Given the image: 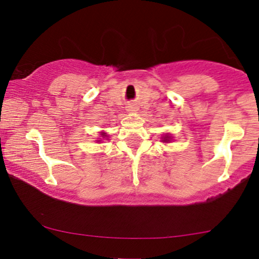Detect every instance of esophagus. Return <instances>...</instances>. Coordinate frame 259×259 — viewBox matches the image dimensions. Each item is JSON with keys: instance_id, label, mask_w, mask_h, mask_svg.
<instances>
[{"instance_id": "1", "label": "esophagus", "mask_w": 259, "mask_h": 259, "mask_svg": "<svg viewBox=\"0 0 259 259\" xmlns=\"http://www.w3.org/2000/svg\"><path fill=\"white\" fill-rule=\"evenodd\" d=\"M130 108H132V109H133V106H130ZM130 111H133V110H130Z\"/></svg>"}]
</instances>
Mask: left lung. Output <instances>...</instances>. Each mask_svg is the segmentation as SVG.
<instances>
[{"mask_svg": "<svg viewBox=\"0 0 259 259\" xmlns=\"http://www.w3.org/2000/svg\"><path fill=\"white\" fill-rule=\"evenodd\" d=\"M162 139H163V140H162V142H169L170 136L169 135H164L163 137H162Z\"/></svg>", "mask_w": 259, "mask_h": 259, "instance_id": "8db88e82", "label": "left lung"}]
</instances>
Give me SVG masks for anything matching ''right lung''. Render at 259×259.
<instances>
[{
    "mask_svg": "<svg viewBox=\"0 0 259 259\" xmlns=\"http://www.w3.org/2000/svg\"><path fill=\"white\" fill-rule=\"evenodd\" d=\"M102 136H103V137H105V136H106V135H105V133H102Z\"/></svg>",
    "mask_w": 259,
    "mask_h": 259,
    "instance_id": "obj_1",
    "label": "right lung"
}]
</instances>
